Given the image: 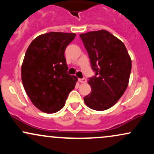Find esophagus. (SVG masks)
Returning a JSON list of instances; mask_svg holds the SVG:
<instances>
[{
	"instance_id": "obj_1",
	"label": "esophagus",
	"mask_w": 154,
	"mask_h": 154,
	"mask_svg": "<svg viewBox=\"0 0 154 154\" xmlns=\"http://www.w3.org/2000/svg\"><path fill=\"white\" fill-rule=\"evenodd\" d=\"M78 81L81 83H85V82H86V81L87 80H86L85 78H82V79H79Z\"/></svg>"
}]
</instances>
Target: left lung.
Here are the masks:
<instances>
[{
    "mask_svg": "<svg viewBox=\"0 0 154 154\" xmlns=\"http://www.w3.org/2000/svg\"><path fill=\"white\" fill-rule=\"evenodd\" d=\"M79 36L95 72V76L88 80L92 91L84 97V101L93 110H106L119 100L128 88L131 59L125 44L106 30Z\"/></svg>",
    "mask_w": 154,
    "mask_h": 154,
    "instance_id": "left-lung-1",
    "label": "left lung"
}]
</instances>
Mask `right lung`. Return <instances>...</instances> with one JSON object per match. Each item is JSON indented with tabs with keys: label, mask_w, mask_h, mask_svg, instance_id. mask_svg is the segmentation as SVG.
I'll return each mask as SVG.
<instances>
[{
	"label": "right lung",
	"mask_w": 154,
	"mask_h": 154,
	"mask_svg": "<svg viewBox=\"0 0 154 154\" xmlns=\"http://www.w3.org/2000/svg\"><path fill=\"white\" fill-rule=\"evenodd\" d=\"M75 33L51 32L39 35L32 41L22 66V80L32 103L48 114L64 106L77 77L67 74L66 48Z\"/></svg>",
	"instance_id": "add662e5"
}]
</instances>
